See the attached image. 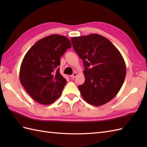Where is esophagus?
<instances>
[{
	"mask_svg": "<svg viewBox=\"0 0 147 147\" xmlns=\"http://www.w3.org/2000/svg\"><path fill=\"white\" fill-rule=\"evenodd\" d=\"M78 75V73H76V72H75V73H74L72 75H71V78H75Z\"/></svg>",
	"mask_w": 147,
	"mask_h": 147,
	"instance_id": "1",
	"label": "esophagus"
}]
</instances>
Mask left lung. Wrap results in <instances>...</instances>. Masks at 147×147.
<instances>
[{"mask_svg":"<svg viewBox=\"0 0 147 147\" xmlns=\"http://www.w3.org/2000/svg\"><path fill=\"white\" fill-rule=\"evenodd\" d=\"M71 41L85 67V83L78 86L82 97L95 106L111 101L126 77V64L120 52L98 34L73 37Z\"/></svg>","mask_w":147,"mask_h":147,"instance_id":"left-lung-1","label":"left lung"}]
</instances>
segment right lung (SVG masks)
I'll list each match as a JSON object with an SVG mask.
<instances>
[{
  "instance_id": "1",
  "label": "right lung",
  "mask_w": 147,
  "mask_h": 147,
  "mask_svg": "<svg viewBox=\"0 0 147 147\" xmlns=\"http://www.w3.org/2000/svg\"><path fill=\"white\" fill-rule=\"evenodd\" d=\"M71 47L67 37L52 35L36 42L24 55L20 82L39 104H51L61 96L67 81L59 73L60 58Z\"/></svg>"
}]
</instances>
